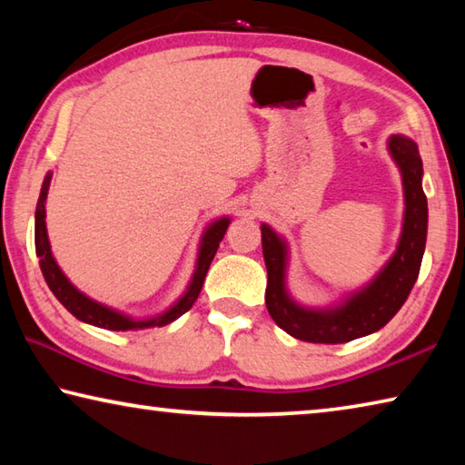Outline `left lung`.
Segmentation results:
<instances>
[{
	"mask_svg": "<svg viewBox=\"0 0 465 465\" xmlns=\"http://www.w3.org/2000/svg\"><path fill=\"white\" fill-rule=\"evenodd\" d=\"M388 152L400 170L404 188L402 232L396 252L363 287L342 295L326 308H308L295 302L287 287L289 243L269 223L261 225L266 281V308L274 324L297 341L341 344L373 334L396 316L419 279L427 243L429 207L422 191V160L419 145L406 135H391Z\"/></svg>",
	"mask_w": 465,
	"mask_h": 465,
	"instance_id": "obj_1",
	"label": "left lung"
}]
</instances>
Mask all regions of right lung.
Wrapping results in <instances>:
<instances>
[{
  "mask_svg": "<svg viewBox=\"0 0 465 465\" xmlns=\"http://www.w3.org/2000/svg\"><path fill=\"white\" fill-rule=\"evenodd\" d=\"M51 178L53 172H46V176L43 180L41 186V196H38L36 203V213H35V246H36V256L41 258V271L43 277L46 281V285L53 291V295L59 299L69 313L84 322V324L96 326V328H104V330H143V328H160L166 326L170 322L178 320L183 313L193 308V303L196 302V297L201 293L203 281L207 277V271L213 258L217 254L219 242L223 240V235L227 232V225L232 223L230 217H219L213 219L201 235L199 242V252H196V264H194V272L191 281H188V287L183 295H180L174 303L170 305L168 310H163L162 313L152 318H133L129 313H123L114 308H108V305L96 302V299L88 297L82 293L72 281L65 277V272L61 271V266L57 264L51 250V242H49V233H46V194H49V186H51Z\"/></svg>",
  "mask_w": 465,
  "mask_h": 465,
  "instance_id": "right-lung-1",
  "label": "right lung"
}]
</instances>
